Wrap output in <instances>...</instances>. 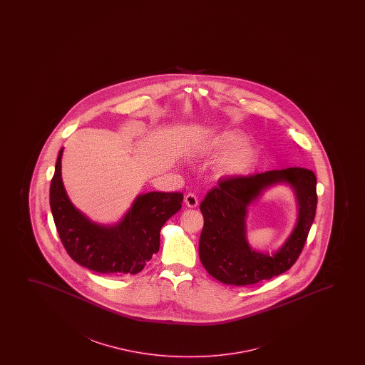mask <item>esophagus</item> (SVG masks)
Wrapping results in <instances>:
<instances>
[{
	"label": "esophagus",
	"instance_id": "1",
	"mask_svg": "<svg viewBox=\"0 0 365 365\" xmlns=\"http://www.w3.org/2000/svg\"><path fill=\"white\" fill-rule=\"evenodd\" d=\"M185 203L190 208H195L198 205V198L193 193H188L185 197Z\"/></svg>",
	"mask_w": 365,
	"mask_h": 365
}]
</instances>
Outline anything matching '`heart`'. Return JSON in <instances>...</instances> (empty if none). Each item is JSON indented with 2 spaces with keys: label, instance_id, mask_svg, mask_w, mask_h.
Segmentation results:
<instances>
[{
  "label": "heart",
  "instance_id": "1",
  "mask_svg": "<svg viewBox=\"0 0 365 365\" xmlns=\"http://www.w3.org/2000/svg\"><path fill=\"white\" fill-rule=\"evenodd\" d=\"M247 137L237 130H223L202 140L195 148L198 160H218L217 175L222 178H238L255 167L259 150L245 145Z\"/></svg>",
  "mask_w": 365,
  "mask_h": 365
}]
</instances>
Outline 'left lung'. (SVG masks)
Returning a JSON list of instances; mask_svg holds the SVG:
<instances>
[{"instance_id": "obj_1", "label": "left lung", "mask_w": 365, "mask_h": 365, "mask_svg": "<svg viewBox=\"0 0 365 365\" xmlns=\"http://www.w3.org/2000/svg\"><path fill=\"white\" fill-rule=\"evenodd\" d=\"M280 182L295 192L299 217L285 245L269 256L247 243L246 215L247 207L265 189ZM200 208L205 217L200 258L205 270L225 284H255L284 273L298 259L314 220L317 178L312 170L300 167L223 178L207 193Z\"/></svg>"}]
</instances>
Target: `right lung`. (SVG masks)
Returning <instances> with one entry per match:
<instances>
[{"label": "right lung", "instance_id": "add662e5", "mask_svg": "<svg viewBox=\"0 0 365 365\" xmlns=\"http://www.w3.org/2000/svg\"><path fill=\"white\" fill-rule=\"evenodd\" d=\"M61 148L50 205L62 245L76 263L102 274H137L160 250V228L182 207L178 192L137 195L115 225H98L72 205L61 175Z\"/></svg>", "mask_w": 365, "mask_h": 365}]
</instances>
